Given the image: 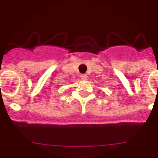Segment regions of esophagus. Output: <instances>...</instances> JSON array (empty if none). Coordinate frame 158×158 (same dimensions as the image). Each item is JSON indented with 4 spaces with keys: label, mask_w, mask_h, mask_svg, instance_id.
<instances>
[{
    "label": "esophagus",
    "mask_w": 158,
    "mask_h": 158,
    "mask_svg": "<svg viewBox=\"0 0 158 158\" xmlns=\"http://www.w3.org/2000/svg\"><path fill=\"white\" fill-rule=\"evenodd\" d=\"M81 78L82 80H87L88 76L86 74H81Z\"/></svg>",
    "instance_id": "34e87169"
}]
</instances>
